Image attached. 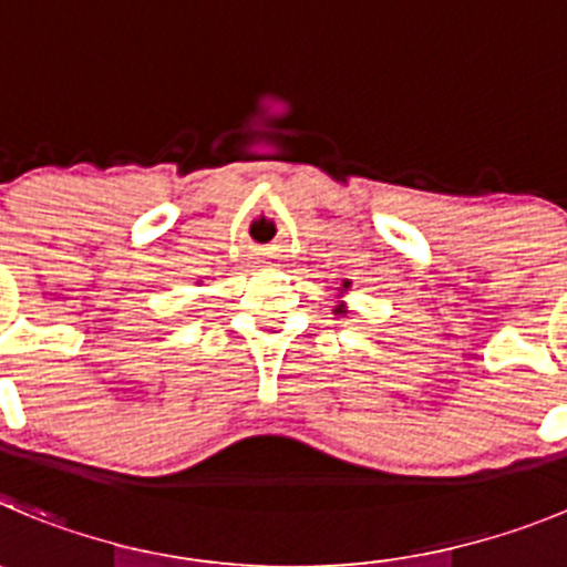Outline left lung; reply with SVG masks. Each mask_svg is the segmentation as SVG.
<instances>
[{
  "label": "left lung",
  "instance_id": "left-lung-1",
  "mask_svg": "<svg viewBox=\"0 0 567 567\" xmlns=\"http://www.w3.org/2000/svg\"><path fill=\"white\" fill-rule=\"evenodd\" d=\"M338 313H341V308H338Z\"/></svg>",
  "mask_w": 567,
  "mask_h": 567
}]
</instances>
